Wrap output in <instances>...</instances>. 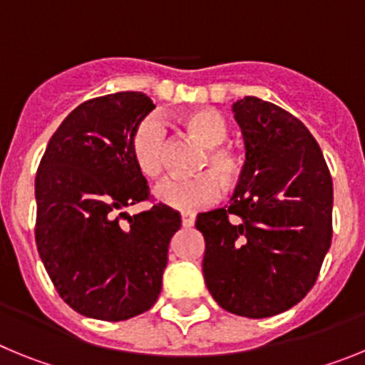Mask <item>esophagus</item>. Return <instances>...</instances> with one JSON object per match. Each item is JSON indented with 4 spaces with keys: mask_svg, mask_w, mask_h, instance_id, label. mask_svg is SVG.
Returning a JSON list of instances; mask_svg holds the SVG:
<instances>
[{
    "mask_svg": "<svg viewBox=\"0 0 365 365\" xmlns=\"http://www.w3.org/2000/svg\"><path fill=\"white\" fill-rule=\"evenodd\" d=\"M180 221H182V227L185 228H190L195 225V214H192V212H182L180 214Z\"/></svg>",
    "mask_w": 365,
    "mask_h": 365,
    "instance_id": "esophagus-1",
    "label": "esophagus"
}]
</instances>
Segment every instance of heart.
<instances>
[{"mask_svg":"<svg viewBox=\"0 0 365 365\" xmlns=\"http://www.w3.org/2000/svg\"><path fill=\"white\" fill-rule=\"evenodd\" d=\"M185 131L197 138L206 153L199 160L193 177H170L155 188V197L175 210H197L210 206L222 195V186L232 190L243 175V159L234 148L227 146L228 125L221 113L210 108L192 109L177 117ZM131 157L138 172L148 179H157L164 172L166 160V130L153 117L140 120L131 135Z\"/></svg>","mask_w":365,"mask_h":365,"instance_id":"b5f03b06","label":"heart"}]
</instances>
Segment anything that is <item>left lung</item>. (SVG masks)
Listing matches in <instances>:
<instances>
[{
	"mask_svg": "<svg viewBox=\"0 0 365 365\" xmlns=\"http://www.w3.org/2000/svg\"><path fill=\"white\" fill-rule=\"evenodd\" d=\"M247 160L230 205L197 215L202 274L225 311L269 318L302 302L333 237V179L294 115L245 96L232 106Z\"/></svg>",
	"mask_w": 365,
	"mask_h": 365,
	"instance_id": "left-lung-1",
	"label": "left lung"
}]
</instances>
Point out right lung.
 I'll use <instances>...</instances> for the list:
<instances>
[{"label":"right lung","instance_id":"right-lung-1","mask_svg":"<svg viewBox=\"0 0 365 365\" xmlns=\"http://www.w3.org/2000/svg\"><path fill=\"white\" fill-rule=\"evenodd\" d=\"M153 108L137 91L87 100L54 131L38 166V254L58 294L87 318L128 320L160 294L179 212L160 202L133 217L122 212L150 199L130 144Z\"/></svg>","mask_w":365,"mask_h":365}]
</instances>
